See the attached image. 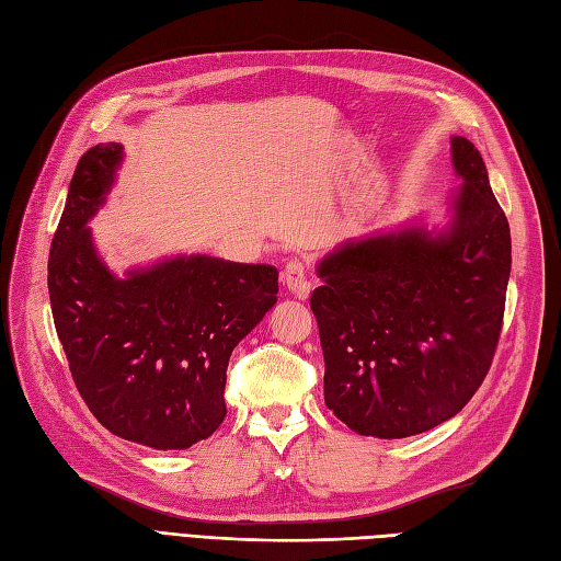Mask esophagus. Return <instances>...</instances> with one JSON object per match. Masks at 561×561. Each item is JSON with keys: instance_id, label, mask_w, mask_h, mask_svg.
Here are the masks:
<instances>
[{"instance_id": "obj_1", "label": "esophagus", "mask_w": 561, "mask_h": 561, "mask_svg": "<svg viewBox=\"0 0 561 561\" xmlns=\"http://www.w3.org/2000/svg\"><path fill=\"white\" fill-rule=\"evenodd\" d=\"M283 283L287 285L295 297L307 299L311 293V283H309V271L307 264L301 260H290L283 268Z\"/></svg>"}]
</instances>
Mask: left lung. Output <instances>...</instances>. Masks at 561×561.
Here are the masks:
<instances>
[{"label":"left lung","instance_id":"left-lung-1","mask_svg":"<svg viewBox=\"0 0 561 561\" xmlns=\"http://www.w3.org/2000/svg\"><path fill=\"white\" fill-rule=\"evenodd\" d=\"M450 229L346 243L318 266L311 295L325 358V403L377 438L422 434L458 415L486 377L503 330L510 224L486 164L465 136Z\"/></svg>","mask_w":561,"mask_h":561}]
</instances>
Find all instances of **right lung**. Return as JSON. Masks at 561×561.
<instances>
[{"label":"right lung","instance_id":"obj_1","mask_svg":"<svg viewBox=\"0 0 561 561\" xmlns=\"http://www.w3.org/2000/svg\"><path fill=\"white\" fill-rule=\"evenodd\" d=\"M119 158L123 146L99 144L75 168L49 252L54 325L75 387L105 430L184 450L224 422L231 352L276 305L278 271L195 254L113 278L84 224Z\"/></svg>","mask_w":561,"mask_h":561}]
</instances>
